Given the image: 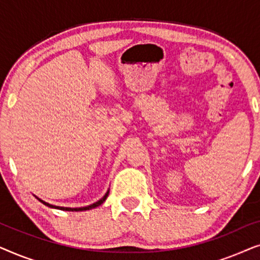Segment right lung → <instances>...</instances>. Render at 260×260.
Masks as SVG:
<instances>
[{"instance_id":"add662e5","label":"right lung","mask_w":260,"mask_h":260,"mask_svg":"<svg viewBox=\"0 0 260 260\" xmlns=\"http://www.w3.org/2000/svg\"><path fill=\"white\" fill-rule=\"evenodd\" d=\"M109 191H110V189L106 191L105 193V195L104 197H103L101 200H98L97 202H94V204H92V205H90V206H85V207H76V208H71V207H60V206H54V205H51V204H48V202H46V201H44V200H41V199H39L38 197H35L38 199L39 201L40 202H42V204H44L45 206H47V207H51V208H55V209H60V211H69V212H81V211H88V209H92V208H95V207H98V206H101L103 202H104L105 200H106V198H108V195H109Z\"/></svg>"}]
</instances>
